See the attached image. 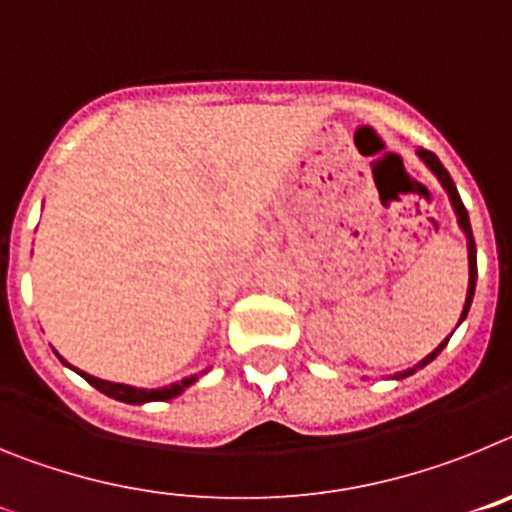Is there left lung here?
<instances>
[{"mask_svg": "<svg viewBox=\"0 0 512 512\" xmlns=\"http://www.w3.org/2000/svg\"><path fill=\"white\" fill-rule=\"evenodd\" d=\"M418 158H420V161H423L425 166H428V169H431V174L436 176L438 182H441V187L446 189V194H449L451 207H454V212H456V223H459L461 233L467 235V253H469V287H467V300H464V310H461V318H459V323H456V328H459V325L464 323V320H467V312H469V307H472V300H474V287H477V246H474L472 223H469V212H467V207H464V202H461L459 192H456L454 179H451V176H449V171L443 169V164H441V161H438L436 153L423 151V148H420V151H418ZM446 343H449V338H446V341L438 343V346L433 348L431 354L425 356L423 361H418V364H415L413 369H405V372H397L395 377H392V379H405V377H410V374L418 372V369H423V366H428V364H431L433 359H436L438 354H441L443 348H446Z\"/></svg>", "mask_w": 512, "mask_h": 512, "instance_id": "8db88e82", "label": "left lung"}]
</instances>
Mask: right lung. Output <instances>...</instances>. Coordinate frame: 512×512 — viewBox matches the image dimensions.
<instances>
[{
    "label": "right lung",
    "instance_id": "right-lung-1",
    "mask_svg": "<svg viewBox=\"0 0 512 512\" xmlns=\"http://www.w3.org/2000/svg\"><path fill=\"white\" fill-rule=\"evenodd\" d=\"M53 354L58 356V361H61L63 366H69V369H74V372L79 374V377L87 379V382L92 384L94 390H99V392H102V395L112 397V400L128 402V405H146V402L174 400V397L182 395V392L187 390V387H192V384L197 382V379H200L202 374H207V369H205V372L192 374V377L182 379V382H171V384H166V387H156V390H148V387H133V384H122V382H110V379H99V377H94V374L81 372V369L71 366L69 361L63 359L61 354H58V351H53Z\"/></svg>",
    "mask_w": 512,
    "mask_h": 512
}]
</instances>
